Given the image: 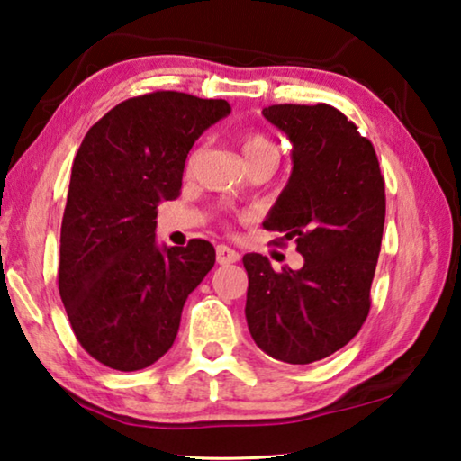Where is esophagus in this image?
<instances>
[{"instance_id": "1", "label": "esophagus", "mask_w": 461, "mask_h": 461, "mask_svg": "<svg viewBox=\"0 0 461 461\" xmlns=\"http://www.w3.org/2000/svg\"><path fill=\"white\" fill-rule=\"evenodd\" d=\"M240 260V254L230 246H217V262L221 267H228V264H236Z\"/></svg>"}]
</instances>
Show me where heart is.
I'll return each instance as SVG.
<instances>
[{"label": "heart", "mask_w": 461, "mask_h": 461, "mask_svg": "<svg viewBox=\"0 0 461 461\" xmlns=\"http://www.w3.org/2000/svg\"><path fill=\"white\" fill-rule=\"evenodd\" d=\"M267 150H275V146H272L268 138H264L260 134H248L244 136V140H241V152H244L246 158Z\"/></svg>", "instance_id": "b5f03b06"}]
</instances>
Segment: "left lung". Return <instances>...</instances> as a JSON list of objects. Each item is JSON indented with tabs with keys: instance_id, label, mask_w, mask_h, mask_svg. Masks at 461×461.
Wrapping results in <instances>:
<instances>
[{
	"instance_id": "8db88e82",
	"label": "left lung",
	"mask_w": 461,
	"mask_h": 461,
	"mask_svg": "<svg viewBox=\"0 0 461 461\" xmlns=\"http://www.w3.org/2000/svg\"><path fill=\"white\" fill-rule=\"evenodd\" d=\"M262 115L293 144V170L264 228L294 240L305 264L275 272L246 254V321L264 354L311 364L338 352L370 311L386 197L370 140L339 109L270 105Z\"/></svg>"
}]
</instances>
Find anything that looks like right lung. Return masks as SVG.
<instances>
[{
    "instance_id": "add662e5",
    "label": "right lung",
    "mask_w": 461,
    "mask_h": 461,
    "mask_svg": "<svg viewBox=\"0 0 461 461\" xmlns=\"http://www.w3.org/2000/svg\"><path fill=\"white\" fill-rule=\"evenodd\" d=\"M231 107L156 91L107 112L75 156L60 225L59 291L91 357L148 368L175 343L189 296L215 264L205 240L156 244L158 203L178 197L186 154Z\"/></svg>"
}]
</instances>
